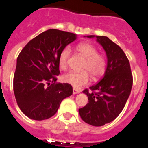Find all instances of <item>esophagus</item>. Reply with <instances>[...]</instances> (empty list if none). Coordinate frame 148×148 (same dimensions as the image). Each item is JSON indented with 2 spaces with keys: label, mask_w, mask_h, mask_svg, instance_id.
I'll use <instances>...</instances> for the list:
<instances>
[{
  "label": "esophagus",
  "mask_w": 148,
  "mask_h": 148,
  "mask_svg": "<svg viewBox=\"0 0 148 148\" xmlns=\"http://www.w3.org/2000/svg\"><path fill=\"white\" fill-rule=\"evenodd\" d=\"M80 90H78V89H73V94L74 95H75V94H77V93H80Z\"/></svg>",
  "instance_id": "esophagus-1"
}]
</instances>
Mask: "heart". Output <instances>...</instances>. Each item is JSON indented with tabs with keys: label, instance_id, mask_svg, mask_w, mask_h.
Here are the masks:
<instances>
[{
	"label": "heart",
	"instance_id": "b5f03b06",
	"mask_svg": "<svg viewBox=\"0 0 148 148\" xmlns=\"http://www.w3.org/2000/svg\"><path fill=\"white\" fill-rule=\"evenodd\" d=\"M77 50L82 56L85 58L83 64V71H70L65 74L63 80L74 88H80L89 84L90 77L98 78L104 74L106 69V59L101 53H97V49L91 43H81L77 47ZM71 55V49L65 47L61 51L59 56V64L62 69H65L68 66V59Z\"/></svg>",
	"mask_w": 148,
	"mask_h": 148
}]
</instances>
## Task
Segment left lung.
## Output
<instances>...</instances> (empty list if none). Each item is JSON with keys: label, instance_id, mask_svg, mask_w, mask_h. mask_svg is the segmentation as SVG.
Segmentation results:
<instances>
[{"label": "left lung", "instance_id": "8db88e82", "mask_svg": "<svg viewBox=\"0 0 148 148\" xmlns=\"http://www.w3.org/2000/svg\"><path fill=\"white\" fill-rule=\"evenodd\" d=\"M96 38L105 49L108 59L107 68L101 80L83 92L89 99L88 104L79 109L81 119L94 126L111 122L123 109L131 92L132 74L130 62L123 49L105 36L88 35Z\"/></svg>", "mask_w": 148, "mask_h": 148}]
</instances>
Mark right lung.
Instances as JSON below:
<instances>
[{
	"label": "right lung",
	"instance_id": "add662e5",
	"mask_svg": "<svg viewBox=\"0 0 148 148\" xmlns=\"http://www.w3.org/2000/svg\"><path fill=\"white\" fill-rule=\"evenodd\" d=\"M76 39L74 33L49 29L31 40L19 53L13 91L17 105L30 119L50 118L63 99L72 95L71 85L56 81L61 51Z\"/></svg>",
	"mask_w": 148,
	"mask_h": 148
}]
</instances>
